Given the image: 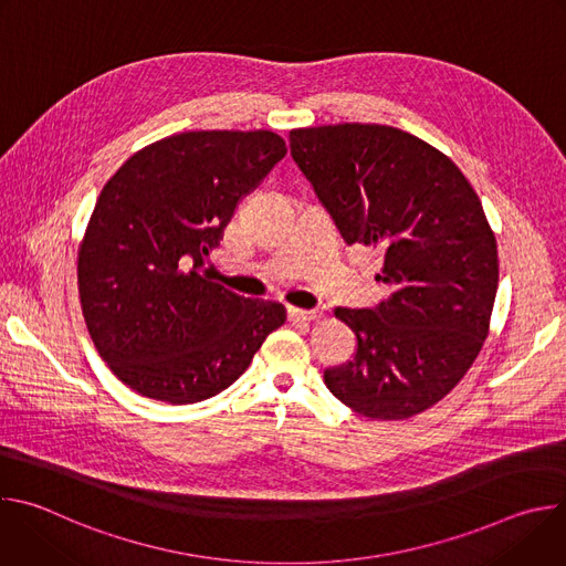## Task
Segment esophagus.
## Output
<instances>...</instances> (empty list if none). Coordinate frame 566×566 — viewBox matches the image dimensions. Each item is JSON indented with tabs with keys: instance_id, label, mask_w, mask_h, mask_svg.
<instances>
[{
	"instance_id": "esophagus-1",
	"label": "esophagus",
	"mask_w": 566,
	"mask_h": 566,
	"mask_svg": "<svg viewBox=\"0 0 566 566\" xmlns=\"http://www.w3.org/2000/svg\"><path fill=\"white\" fill-rule=\"evenodd\" d=\"M289 319L291 322H311L317 317L315 311H306V308H297V306H289Z\"/></svg>"
}]
</instances>
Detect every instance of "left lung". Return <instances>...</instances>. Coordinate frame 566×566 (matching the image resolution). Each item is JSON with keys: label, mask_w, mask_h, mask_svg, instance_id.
Returning a JSON list of instances; mask_svg holds the SVG:
<instances>
[{"label": "left lung", "mask_w": 566, "mask_h": 566, "mask_svg": "<svg viewBox=\"0 0 566 566\" xmlns=\"http://www.w3.org/2000/svg\"><path fill=\"white\" fill-rule=\"evenodd\" d=\"M291 154L347 244L378 247L376 308L338 306L356 334L354 358L325 385L356 415L402 421L450 394L491 329L500 282L497 239L452 160L387 125L291 129Z\"/></svg>", "instance_id": "1"}]
</instances>
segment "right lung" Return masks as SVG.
<instances>
[{
	"label": "right lung",
	"mask_w": 566,
	"mask_h": 566,
	"mask_svg": "<svg viewBox=\"0 0 566 566\" xmlns=\"http://www.w3.org/2000/svg\"><path fill=\"white\" fill-rule=\"evenodd\" d=\"M286 143L269 129H201L132 154L105 184L77 251L87 332L140 396L186 406L244 374L286 319L280 302L201 275L203 262Z\"/></svg>",
	"instance_id": "obj_1"
}]
</instances>
